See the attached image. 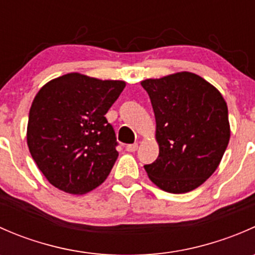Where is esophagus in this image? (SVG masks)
Wrapping results in <instances>:
<instances>
[{
    "instance_id": "34e87169",
    "label": "esophagus",
    "mask_w": 255,
    "mask_h": 255,
    "mask_svg": "<svg viewBox=\"0 0 255 255\" xmlns=\"http://www.w3.org/2000/svg\"><path fill=\"white\" fill-rule=\"evenodd\" d=\"M138 149V144L134 143V144H128L127 146H126V150L129 151V153H133V151H135Z\"/></svg>"
}]
</instances>
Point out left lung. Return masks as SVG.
<instances>
[{"mask_svg": "<svg viewBox=\"0 0 255 255\" xmlns=\"http://www.w3.org/2000/svg\"><path fill=\"white\" fill-rule=\"evenodd\" d=\"M155 116L159 155L144 165L170 194L195 190L215 173L231 137L228 109L213 85L189 71L142 82Z\"/></svg>", "mask_w": 255, "mask_h": 255, "instance_id": "left-lung-1", "label": "left lung"}]
</instances>
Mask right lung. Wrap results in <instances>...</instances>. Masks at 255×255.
<instances>
[{
	"mask_svg": "<svg viewBox=\"0 0 255 255\" xmlns=\"http://www.w3.org/2000/svg\"><path fill=\"white\" fill-rule=\"evenodd\" d=\"M125 87L120 80L70 73L38 91L29 110L27 144L53 186L82 195L107 179L118 151L105 115Z\"/></svg>",
	"mask_w": 255,
	"mask_h": 255,
	"instance_id": "obj_1",
	"label": "right lung"
}]
</instances>
